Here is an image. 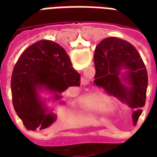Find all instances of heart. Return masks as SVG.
<instances>
[{"label": "heart", "mask_w": 157, "mask_h": 157, "mask_svg": "<svg viewBox=\"0 0 157 157\" xmlns=\"http://www.w3.org/2000/svg\"><path fill=\"white\" fill-rule=\"evenodd\" d=\"M88 108L93 110L107 111L111 110L114 105V100L112 97L102 92H98L89 98Z\"/></svg>", "instance_id": "obj_1"}]
</instances>
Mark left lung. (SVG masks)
Instances as JSON below:
<instances>
[{"instance_id":"1","label":"left lung","mask_w":157,"mask_h":157,"mask_svg":"<svg viewBox=\"0 0 157 157\" xmlns=\"http://www.w3.org/2000/svg\"><path fill=\"white\" fill-rule=\"evenodd\" d=\"M94 63V83L136 109L132 114L135 124L145 106L148 85L147 71L137 49L121 39L107 38L96 47Z\"/></svg>"}]
</instances>
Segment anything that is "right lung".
Returning <instances> with one entry per match:
<instances>
[{
  "label": "right lung",
  "mask_w": 157,
  "mask_h": 157,
  "mask_svg": "<svg viewBox=\"0 0 157 157\" xmlns=\"http://www.w3.org/2000/svg\"><path fill=\"white\" fill-rule=\"evenodd\" d=\"M80 84L81 75L73 69L64 48L54 41L39 40L20 55L14 66L11 80L13 107L27 129L41 130L57 117L39 92H50L58 101L68 87Z\"/></svg>",
  "instance_id": "obj_1"
}]
</instances>
